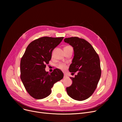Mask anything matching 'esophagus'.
I'll return each mask as SVG.
<instances>
[{"label": "esophagus", "instance_id": "obj_1", "mask_svg": "<svg viewBox=\"0 0 122 122\" xmlns=\"http://www.w3.org/2000/svg\"><path fill=\"white\" fill-rule=\"evenodd\" d=\"M67 77V76L66 74H64V78H66Z\"/></svg>", "mask_w": 122, "mask_h": 122}]
</instances>
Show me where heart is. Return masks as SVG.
Masks as SVG:
<instances>
[{
    "instance_id": "heart-1",
    "label": "heart",
    "mask_w": 122,
    "mask_h": 122,
    "mask_svg": "<svg viewBox=\"0 0 122 122\" xmlns=\"http://www.w3.org/2000/svg\"><path fill=\"white\" fill-rule=\"evenodd\" d=\"M58 68L61 70H65L67 68V66L63 63H60L58 65Z\"/></svg>"
}]
</instances>
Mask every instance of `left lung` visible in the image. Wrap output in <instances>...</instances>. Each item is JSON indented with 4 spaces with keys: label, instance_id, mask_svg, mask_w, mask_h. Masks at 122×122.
<instances>
[{
    "label": "left lung",
    "instance_id": "1",
    "mask_svg": "<svg viewBox=\"0 0 122 122\" xmlns=\"http://www.w3.org/2000/svg\"><path fill=\"white\" fill-rule=\"evenodd\" d=\"M64 41L73 47L74 56L69 70L72 74L78 72L75 77H71L72 85L66 88L70 97L84 100L93 94L101 76L98 55L88 42L78 37L65 38Z\"/></svg>",
    "mask_w": 122,
    "mask_h": 122
}]
</instances>
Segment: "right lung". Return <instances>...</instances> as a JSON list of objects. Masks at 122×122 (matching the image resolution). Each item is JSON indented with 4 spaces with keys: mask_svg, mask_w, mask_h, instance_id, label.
Here are the masks:
<instances>
[{
    "mask_svg": "<svg viewBox=\"0 0 122 122\" xmlns=\"http://www.w3.org/2000/svg\"><path fill=\"white\" fill-rule=\"evenodd\" d=\"M64 37L44 36L30 42L21 60L20 78L29 94L35 99L46 97L55 82L62 80L63 72L55 69L50 74L46 71V64L51 58L53 49Z\"/></svg>",
    "mask_w": 122,
    "mask_h": 122,
    "instance_id": "1",
    "label": "right lung"
}]
</instances>
